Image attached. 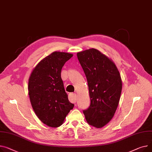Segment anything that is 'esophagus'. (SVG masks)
<instances>
[{"instance_id": "34e87169", "label": "esophagus", "mask_w": 152, "mask_h": 152, "mask_svg": "<svg viewBox=\"0 0 152 152\" xmlns=\"http://www.w3.org/2000/svg\"><path fill=\"white\" fill-rule=\"evenodd\" d=\"M69 98L71 102L73 103H76L77 99V95L75 93H72L69 95Z\"/></svg>"}]
</instances>
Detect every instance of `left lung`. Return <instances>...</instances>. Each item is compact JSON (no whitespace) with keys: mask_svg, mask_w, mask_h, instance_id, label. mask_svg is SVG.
I'll return each instance as SVG.
<instances>
[{"mask_svg":"<svg viewBox=\"0 0 152 152\" xmlns=\"http://www.w3.org/2000/svg\"><path fill=\"white\" fill-rule=\"evenodd\" d=\"M77 56L87 80L90 98V104L83 113L90 125L102 128L112 119L119 103L122 88L119 72L97 49L86 50Z\"/></svg>","mask_w":152,"mask_h":152,"instance_id":"1","label":"left lung"}]
</instances>
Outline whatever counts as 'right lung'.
Listing matches in <instances>:
<instances>
[{"mask_svg": "<svg viewBox=\"0 0 152 152\" xmlns=\"http://www.w3.org/2000/svg\"><path fill=\"white\" fill-rule=\"evenodd\" d=\"M73 54L54 52L40 61L28 79V95L38 118L50 127H58L74 104L68 98L61 71Z\"/></svg>", "mask_w": 152, "mask_h": 152, "instance_id": "add662e5", "label": "right lung"}]
</instances>
